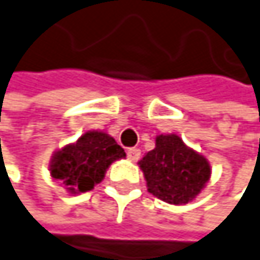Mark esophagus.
I'll list each match as a JSON object with an SVG mask.
<instances>
[{"label":"esophagus","instance_id":"obj_1","mask_svg":"<svg viewBox=\"0 0 260 260\" xmlns=\"http://www.w3.org/2000/svg\"><path fill=\"white\" fill-rule=\"evenodd\" d=\"M126 154H127V158L131 161H137L140 158V155H142V151L139 148H129Z\"/></svg>","mask_w":260,"mask_h":260}]
</instances>
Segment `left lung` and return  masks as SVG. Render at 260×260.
Returning <instances> with one entry per match:
<instances>
[{
  "label": "left lung",
  "instance_id": "8db88e82",
  "mask_svg": "<svg viewBox=\"0 0 260 260\" xmlns=\"http://www.w3.org/2000/svg\"><path fill=\"white\" fill-rule=\"evenodd\" d=\"M148 191L157 199L185 205L192 202L211 177L210 161L176 134H160L155 148L139 161Z\"/></svg>",
  "mask_w": 260,
  "mask_h": 260
}]
</instances>
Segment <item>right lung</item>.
Listing matches in <instances>:
<instances>
[{
    "label": "right lung",
    "instance_id": "right-lung-1",
    "mask_svg": "<svg viewBox=\"0 0 260 260\" xmlns=\"http://www.w3.org/2000/svg\"><path fill=\"white\" fill-rule=\"evenodd\" d=\"M124 157V149L109 134L87 131L75 143L53 152L49 171L71 194H80L100 183L111 163Z\"/></svg>",
    "mask_w": 260,
    "mask_h": 260
}]
</instances>
